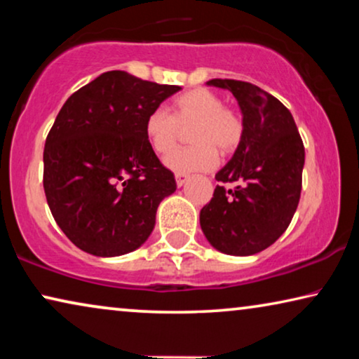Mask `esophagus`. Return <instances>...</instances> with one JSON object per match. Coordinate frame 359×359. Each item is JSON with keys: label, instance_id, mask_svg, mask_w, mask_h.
<instances>
[{"label": "esophagus", "instance_id": "34e87169", "mask_svg": "<svg viewBox=\"0 0 359 359\" xmlns=\"http://www.w3.org/2000/svg\"><path fill=\"white\" fill-rule=\"evenodd\" d=\"M188 180H189V176L186 173H176V184L178 186H183Z\"/></svg>", "mask_w": 359, "mask_h": 359}]
</instances>
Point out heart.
I'll return each mask as SVG.
<instances>
[{"label":"heart","mask_w":359,"mask_h":359,"mask_svg":"<svg viewBox=\"0 0 359 359\" xmlns=\"http://www.w3.org/2000/svg\"><path fill=\"white\" fill-rule=\"evenodd\" d=\"M188 130L193 145L175 151L166 158V165L178 173L212 168L220 156L232 155L242 144L245 122L232 107L224 106L217 93L194 88L176 96L170 112L151 111L145 119V137L158 155H168L178 145L181 129Z\"/></svg>","instance_id":"obj_1"}]
</instances>
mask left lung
Returning <instances> with one entry per match:
<instances>
[{"instance_id": "obj_1", "label": "left lung", "mask_w": 359, "mask_h": 359, "mask_svg": "<svg viewBox=\"0 0 359 359\" xmlns=\"http://www.w3.org/2000/svg\"><path fill=\"white\" fill-rule=\"evenodd\" d=\"M208 85L237 97L245 135L232 160L215 175L219 184L201 209V229L219 252L248 257L273 245L291 224L301 199L306 150L292 114L269 93L227 78Z\"/></svg>"}]
</instances>
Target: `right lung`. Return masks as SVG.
I'll return each mask as SVG.
<instances>
[{"instance_id": "1", "label": "right lung", "mask_w": 359, "mask_h": 359, "mask_svg": "<svg viewBox=\"0 0 359 359\" xmlns=\"http://www.w3.org/2000/svg\"><path fill=\"white\" fill-rule=\"evenodd\" d=\"M180 90L106 72L58 112L43 149V191L58 227L83 252L119 257L149 238L158 204L175 193L176 181L144 126Z\"/></svg>"}]
</instances>
